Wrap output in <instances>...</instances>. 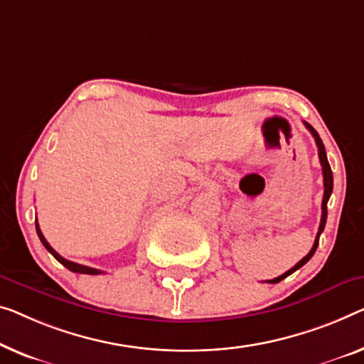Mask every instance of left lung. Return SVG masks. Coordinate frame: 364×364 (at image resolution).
<instances>
[{"mask_svg":"<svg viewBox=\"0 0 364 364\" xmlns=\"http://www.w3.org/2000/svg\"><path fill=\"white\" fill-rule=\"evenodd\" d=\"M304 124H306V127L309 129V132L312 134V137L316 139V144H317V149H318V160H321L322 173H323V199H322V219H321V225H318V232H317L316 242H314V247L311 248V252H309L306 257H304L299 263L294 264V267H292L289 271H286L284 274L278 276V278L269 279L268 283H279V281H283L284 278H287V276L294 273V271L299 269L301 267H304V264H306L309 259L312 258V255L316 253L317 247H318V237H321V234H322L323 229H325V222H327V203H328L330 194H332V189H333V175H332V170H330V165H328V160H327V154H325V147H323L322 139L318 137L317 130L314 129L311 124H307V122H304Z\"/></svg>","mask_w":364,"mask_h":364,"instance_id":"8db88e82","label":"left lung"}]
</instances>
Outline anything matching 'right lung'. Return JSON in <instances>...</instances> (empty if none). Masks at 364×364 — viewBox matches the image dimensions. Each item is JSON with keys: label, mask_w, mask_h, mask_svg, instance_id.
<instances>
[{"label": "right lung", "mask_w": 364, "mask_h": 364, "mask_svg": "<svg viewBox=\"0 0 364 364\" xmlns=\"http://www.w3.org/2000/svg\"><path fill=\"white\" fill-rule=\"evenodd\" d=\"M36 230H37V235H39V238H41V242H42V245L47 248V252H50L53 257H55V259L57 262H60L65 268H68L70 271H73V273H80V274H101V273H105V271H101V269H96V268H90V267H85V264H78V263H73V262H70V259H65L63 257H60V255H58L55 250H53V248L48 245V242L46 240V237L42 235V232H41V229H39V224H37V220H36Z\"/></svg>", "instance_id": "add662e5"}]
</instances>
